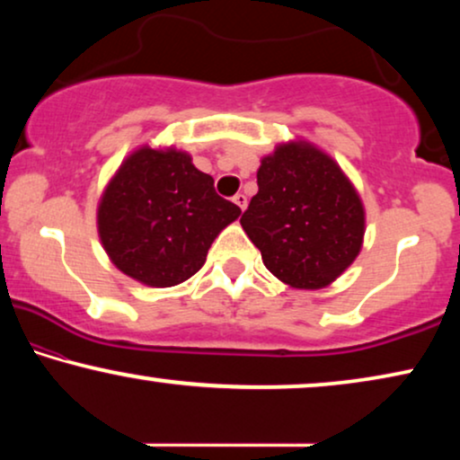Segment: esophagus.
Wrapping results in <instances>:
<instances>
[{"label":"esophagus","mask_w":460,"mask_h":460,"mask_svg":"<svg viewBox=\"0 0 460 460\" xmlns=\"http://www.w3.org/2000/svg\"><path fill=\"white\" fill-rule=\"evenodd\" d=\"M232 200H234V203H236L238 207H241V211H244V209H247V197H244V194H243V192H238V194H234V199H232Z\"/></svg>","instance_id":"esophagus-1"}]
</instances>
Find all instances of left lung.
<instances>
[{
    "label": "left lung",
    "instance_id": "obj_1",
    "mask_svg": "<svg viewBox=\"0 0 460 460\" xmlns=\"http://www.w3.org/2000/svg\"><path fill=\"white\" fill-rule=\"evenodd\" d=\"M257 186L241 226L276 279L314 291L354 263L364 207L329 155L304 140L279 144L261 159Z\"/></svg>",
    "mask_w": 460,
    "mask_h": 460
}]
</instances>
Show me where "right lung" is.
Returning <instances> with one entry per match:
<instances>
[{"label": "right lung", "mask_w": 460, "mask_h": 460, "mask_svg": "<svg viewBox=\"0 0 460 460\" xmlns=\"http://www.w3.org/2000/svg\"><path fill=\"white\" fill-rule=\"evenodd\" d=\"M238 216L241 209L219 197L190 155L142 146L104 188L98 234L123 274L163 288L197 274L211 243Z\"/></svg>", "instance_id": "right-lung-1"}]
</instances>
